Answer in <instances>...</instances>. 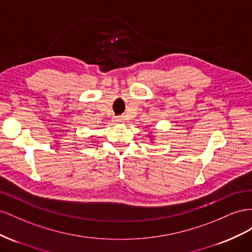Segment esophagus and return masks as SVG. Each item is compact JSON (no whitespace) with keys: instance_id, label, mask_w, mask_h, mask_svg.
<instances>
[{"instance_id":"1","label":"esophagus","mask_w":252,"mask_h":252,"mask_svg":"<svg viewBox=\"0 0 252 252\" xmlns=\"http://www.w3.org/2000/svg\"><path fill=\"white\" fill-rule=\"evenodd\" d=\"M115 121L116 122H118V124H122V122H125V119H124V117H117L116 119H115Z\"/></svg>"}]
</instances>
